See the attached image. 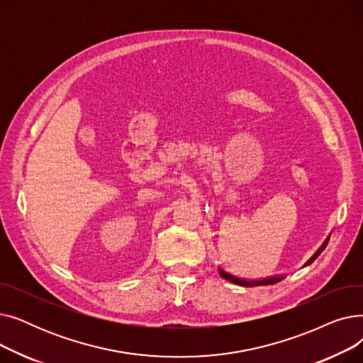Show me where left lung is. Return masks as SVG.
<instances>
[{
    "label": "left lung",
    "instance_id": "8db88e82",
    "mask_svg": "<svg viewBox=\"0 0 363 363\" xmlns=\"http://www.w3.org/2000/svg\"><path fill=\"white\" fill-rule=\"evenodd\" d=\"M219 272H220V275L225 279L231 281L234 284H238V285H242V287H257V285H271V284L279 282L282 279V277H274V278H266V279H260V281H245V279H240V278H237V277H234L231 274H226L222 269H219Z\"/></svg>",
    "mask_w": 363,
    "mask_h": 363
}]
</instances>
